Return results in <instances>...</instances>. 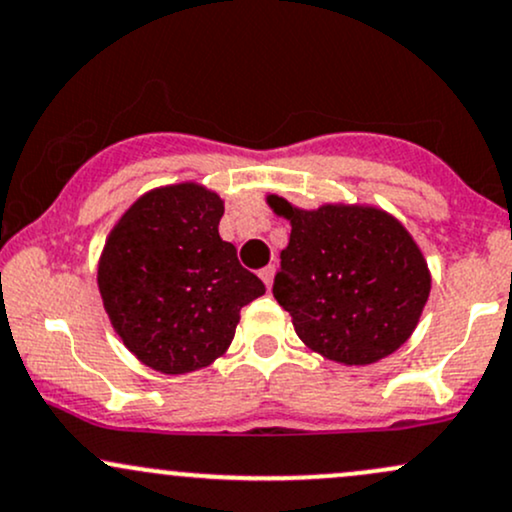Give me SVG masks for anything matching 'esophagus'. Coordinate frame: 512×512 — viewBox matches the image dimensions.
<instances>
[{"instance_id":"obj_1","label":"esophagus","mask_w":512,"mask_h":512,"mask_svg":"<svg viewBox=\"0 0 512 512\" xmlns=\"http://www.w3.org/2000/svg\"><path fill=\"white\" fill-rule=\"evenodd\" d=\"M260 279L264 281V286H267V289H269V286H272V281H274V267H272V264H269V267H264V269H262V272H260Z\"/></svg>"}]
</instances>
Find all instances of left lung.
Returning a JSON list of instances; mask_svg holds the SVG:
<instances>
[{
    "instance_id": "obj_1",
    "label": "left lung",
    "mask_w": 512,
    "mask_h": 512,
    "mask_svg": "<svg viewBox=\"0 0 512 512\" xmlns=\"http://www.w3.org/2000/svg\"><path fill=\"white\" fill-rule=\"evenodd\" d=\"M267 204L291 223L272 291L301 342L342 366L395 354L431 293V269L407 226L373 204L301 209L279 195Z\"/></svg>"
}]
</instances>
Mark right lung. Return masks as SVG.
Segmentation results:
<instances>
[{"label": "right lung", "mask_w": 512, "mask_h": 512, "mask_svg": "<svg viewBox=\"0 0 512 512\" xmlns=\"http://www.w3.org/2000/svg\"><path fill=\"white\" fill-rule=\"evenodd\" d=\"M223 199L202 182L144 192L110 228L98 291L120 342L163 375L211 366L233 342L240 308L264 284L219 236Z\"/></svg>", "instance_id": "1"}]
</instances>
